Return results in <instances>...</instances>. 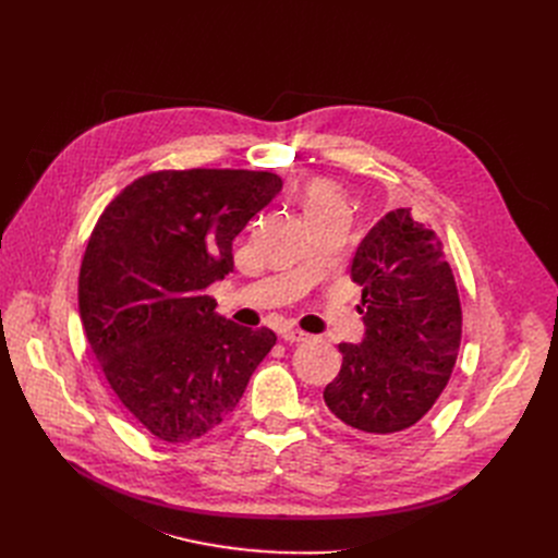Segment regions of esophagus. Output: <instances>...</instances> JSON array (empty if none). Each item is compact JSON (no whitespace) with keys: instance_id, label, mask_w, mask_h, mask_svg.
<instances>
[{"instance_id":"obj_1","label":"esophagus","mask_w":558,"mask_h":558,"mask_svg":"<svg viewBox=\"0 0 558 558\" xmlns=\"http://www.w3.org/2000/svg\"><path fill=\"white\" fill-rule=\"evenodd\" d=\"M280 335H282V339L289 341V343H301V341H307V339H310V335L303 332V330H299V328H284Z\"/></svg>"}]
</instances>
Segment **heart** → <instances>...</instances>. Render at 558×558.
I'll return each mask as SVG.
<instances>
[{
  "label": "heart",
  "instance_id": "heart-1",
  "mask_svg": "<svg viewBox=\"0 0 558 558\" xmlns=\"http://www.w3.org/2000/svg\"><path fill=\"white\" fill-rule=\"evenodd\" d=\"M305 213H307V217L328 215V213H345V201L332 185L312 183L305 190Z\"/></svg>",
  "mask_w": 558,
  "mask_h": 558
}]
</instances>
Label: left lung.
I'll return each mask as SVG.
<instances>
[{"label":"left lung","instance_id":"obj_1","mask_svg":"<svg viewBox=\"0 0 558 558\" xmlns=\"http://www.w3.org/2000/svg\"><path fill=\"white\" fill-rule=\"evenodd\" d=\"M364 339L339 343L341 371L324 391L330 412L366 441L416 425L448 387L461 303L436 232L398 208L379 219L353 257Z\"/></svg>","mask_w":558,"mask_h":558}]
</instances>
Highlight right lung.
<instances>
[{
    "label": "right lung",
    "mask_w": 558,
    "mask_h": 558,
    "mask_svg": "<svg viewBox=\"0 0 558 558\" xmlns=\"http://www.w3.org/2000/svg\"><path fill=\"white\" fill-rule=\"evenodd\" d=\"M282 190L248 169L140 175L99 217L78 274V312L110 389L165 444L226 421L276 345L215 312L205 294L232 271V240Z\"/></svg>",
    "instance_id": "add662e5"
}]
</instances>
